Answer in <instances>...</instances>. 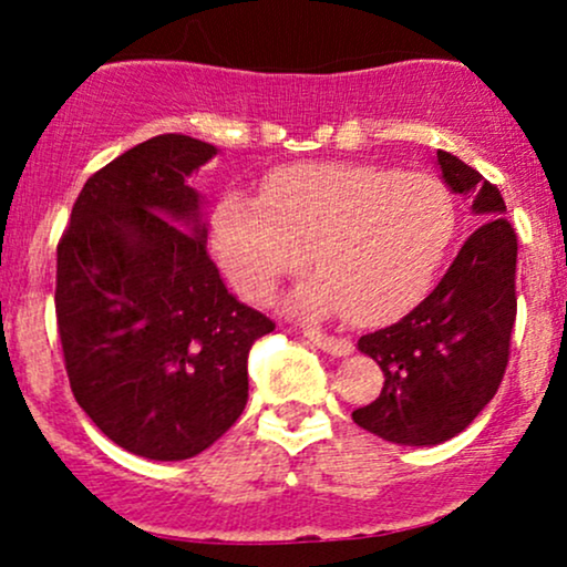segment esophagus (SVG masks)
<instances>
[{
  "instance_id": "34e87169",
  "label": "esophagus",
  "mask_w": 567,
  "mask_h": 567,
  "mask_svg": "<svg viewBox=\"0 0 567 567\" xmlns=\"http://www.w3.org/2000/svg\"><path fill=\"white\" fill-rule=\"evenodd\" d=\"M303 338H309L311 343H315L317 349L328 351V354H336V357H347L351 351V341L349 338H338V336H328V333H320V330H303Z\"/></svg>"
}]
</instances>
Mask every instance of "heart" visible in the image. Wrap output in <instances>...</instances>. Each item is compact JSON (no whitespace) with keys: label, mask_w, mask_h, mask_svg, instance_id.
Listing matches in <instances>:
<instances>
[{"label":"heart","mask_w":567,"mask_h":567,"mask_svg":"<svg viewBox=\"0 0 567 567\" xmlns=\"http://www.w3.org/2000/svg\"><path fill=\"white\" fill-rule=\"evenodd\" d=\"M455 205L442 181L389 167L290 165L264 197L231 192L213 218V245L231 285L261 303L301 269L322 279L292 298L298 315L347 306L351 320H386L429 288L451 247Z\"/></svg>","instance_id":"heart-1"}]
</instances>
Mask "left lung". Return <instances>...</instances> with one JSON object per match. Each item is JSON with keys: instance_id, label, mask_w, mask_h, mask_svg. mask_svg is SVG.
Masks as SVG:
<instances>
[{"instance_id": "1", "label": "left lung", "mask_w": 567, "mask_h": 567, "mask_svg": "<svg viewBox=\"0 0 567 567\" xmlns=\"http://www.w3.org/2000/svg\"><path fill=\"white\" fill-rule=\"evenodd\" d=\"M437 165L483 224L424 301L357 341L381 368L383 389L351 419L396 445H440L477 419L504 379L517 317V234L504 218V197L453 154L437 152Z\"/></svg>"}]
</instances>
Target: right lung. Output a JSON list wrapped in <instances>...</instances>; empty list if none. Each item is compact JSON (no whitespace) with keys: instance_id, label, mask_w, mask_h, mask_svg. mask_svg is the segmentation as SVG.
<instances>
[{"instance_id":"add662e5","label":"right lung","mask_w":567,"mask_h":567,"mask_svg":"<svg viewBox=\"0 0 567 567\" xmlns=\"http://www.w3.org/2000/svg\"><path fill=\"white\" fill-rule=\"evenodd\" d=\"M218 154L165 133L109 162L58 243L55 315L71 392L127 453L184 461L247 405V354L275 322L239 303L207 256L188 175Z\"/></svg>"}]
</instances>
